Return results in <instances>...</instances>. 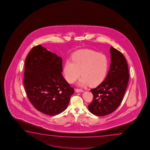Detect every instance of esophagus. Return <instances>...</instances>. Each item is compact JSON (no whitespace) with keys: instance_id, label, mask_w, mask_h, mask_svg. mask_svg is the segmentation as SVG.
Returning a JSON list of instances; mask_svg holds the SVG:
<instances>
[{"instance_id":"obj_1","label":"esophagus","mask_w":150,"mask_h":150,"mask_svg":"<svg viewBox=\"0 0 150 150\" xmlns=\"http://www.w3.org/2000/svg\"><path fill=\"white\" fill-rule=\"evenodd\" d=\"M75 91L76 92H83L84 91L83 90H82V89H76L75 90Z\"/></svg>"}]
</instances>
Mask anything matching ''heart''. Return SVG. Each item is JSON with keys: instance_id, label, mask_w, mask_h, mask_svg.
<instances>
[{"instance_id": "obj_1", "label": "heart", "mask_w": 150, "mask_h": 150, "mask_svg": "<svg viewBox=\"0 0 150 150\" xmlns=\"http://www.w3.org/2000/svg\"><path fill=\"white\" fill-rule=\"evenodd\" d=\"M109 62L107 56L98 52L83 50L78 51L64 64V78L69 83L76 81L81 75L78 84L95 86L101 83L107 76Z\"/></svg>"}]
</instances>
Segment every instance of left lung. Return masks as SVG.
I'll return each instance as SVG.
<instances>
[{
    "label": "left lung",
    "instance_id": "obj_1",
    "mask_svg": "<svg viewBox=\"0 0 150 150\" xmlns=\"http://www.w3.org/2000/svg\"><path fill=\"white\" fill-rule=\"evenodd\" d=\"M111 64L107 77L96 88L90 90L93 99L89 111L103 117L112 113L122 102L129 79V68L125 56L111 47Z\"/></svg>",
    "mask_w": 150,
    "mask_h": 150
}]
</instances>
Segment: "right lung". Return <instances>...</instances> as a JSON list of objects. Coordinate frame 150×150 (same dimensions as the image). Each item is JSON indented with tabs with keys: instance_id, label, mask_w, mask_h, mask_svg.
Here are the masks:
<instances>
[{
	"instance_id": "right-lung-1",
	"label": "right lung",
	"mask_w": 150,
	"mask_h": 150,
	"mask_svg": "<svg viewBox=\"0 0 150 150\" xmlns=\"http://www.w3.org/2000/svg\"><path fill=\"white\" fill-rule=\"evenodd\" d=\"M62 59L41 46L26 57L23 84L28 99L39 111L50 116L66 109L74 89L62 76Z\"/></svg>"
}]
</instances>
